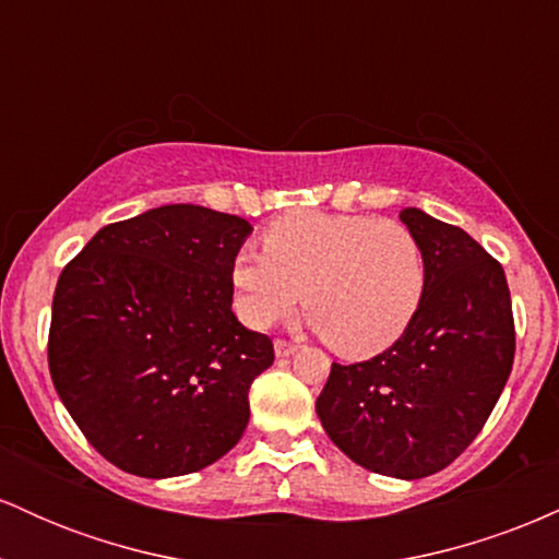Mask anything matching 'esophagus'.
Masks as SVG:
<instances>
[{
	"mask_svg": "<svg viewBox=\"0 0 559 559\" xmlns=\"http://www.w3.org/2000/svg\"><path fill=\"white\" fill-rule=\"evenodd\" d=\"M294 352H297V344L286 342V338H278V342H275V357H292Z\"/></svg>",
	"mask_w": 559,
	"mask_h": 559,
	"instance_id": "34e87169",
	"label": "esophagus"
}]
</instances>
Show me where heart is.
I'll return each mask as SVG.
<instances>
[{
  "instance_id": "b5f03b06",
  "label": "heart",
  "mask_w": 559,
  "mask_h": 559,
  "mask_svg": "<svg viewBox=\"0 0 559 559\" xmlns=\"http://www.w3.org/2000/svg\"><path fill=\"white\" fill-rule=\"evenodd\" d=\"M262 252L230 262L236 310L267 329L299 305L346 360L389 349L426 294V254L407 226L373 215L292 213L262 234Z\"/></svg>"
}]
</instances>
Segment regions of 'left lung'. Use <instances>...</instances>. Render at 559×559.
I'll list each match as a JSON object with an SVG mask.
<instances>
[{
	"label": "left lung",
	"mask_w": 559,
	"mask_h": 559,
	"mask_svg": "<svg viewBox=\"0 0 559 559\" xmlns=\"http://www.w3.org/2000/svg\"><path fill=\"white\" fill-rule=\"evenodd\" d=\"M402 223L426 254V294L381 355L331 365L316 409L349 460L391 478H426L465 452L489 420L515 357L502 265L463 228L418 207Z\"/></svg>",
	"instance_id": "left-lung-1"
}]
</instances>
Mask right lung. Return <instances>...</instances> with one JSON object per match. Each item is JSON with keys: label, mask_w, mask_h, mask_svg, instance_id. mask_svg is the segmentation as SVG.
<instances>
[{"label": "right lung", "mask_w": 559, "mask_h": 559, "mask_svg": "<svg viewBox=\"0 0 559 559\" xmlns=\"http://www.w3.org/2000/svg\"><path fill=\"white\" fill-rule=\"evenodd\" d=\"M252 226L199 204L110 223L62 267L49 373L96 452L141 478L213 465L249 423L273 342L236 320L230 262Z\"/></svg>", "instance_id": "right-lung-1"}]
</instances>
